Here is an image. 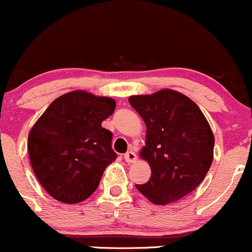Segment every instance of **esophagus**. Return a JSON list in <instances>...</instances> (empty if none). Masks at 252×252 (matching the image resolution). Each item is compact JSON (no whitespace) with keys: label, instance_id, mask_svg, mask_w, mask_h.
<instances>
[{"label":"esophagus","instance_id":"esophagus-1","mask_svg":"<svg viewBox=\"0 0 252 252\" xmlns=\"http://www.w3.org/2000/svg\"><path fill=\"white\" fill-rule=\"evenodd\" d=\"M124 159H126V161L128 162V163H134V162H135L136 159H138V157H136L135 152L128 151L126 155H124Z\"/></svg>","mask_w":252,"mask_h":252}]
</instances>
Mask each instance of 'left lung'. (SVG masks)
Returning a JSON list of instances; mask_svg holds the SVG:
<instances>
[{
	"instance_id": "1",
	"label": "left lung",
	"mask_w": 252,
	"mask_h": 252,
	"mask_svg": "<svg viewBox=\"0 0 252 252\" xmlns=\"http://www.w3.org/2000/svg\"><path fill=\"white\" fill-rule=\"evenodd\" d=\"M129 103L146 124L140 157L151 167L149 182L136 189L156 205L187 196L213 161L215 136L204 113L188 96L171 89L130 96Z\"/></svg>"
}]
</instances>
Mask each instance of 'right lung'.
<instances>
[{
    "mask_svg": "<svg viewBox=\"0 0 252 252\" xmlns=\"http://www.w3.org/2000/svg\"><path fill=\"white\" fill-rule=\"evenodd\" d=\"M114 110L113 98L75 90L56 98L34 124L28 136L30 163L53 199L78 204L97 189L117 158L112 133L101 126Z\"/></svg>",
    "mask_w": 252,
    "mask_h": 252,
    "instance_id": "add662e5",
    "label": "right lung"
}]
</instances>
